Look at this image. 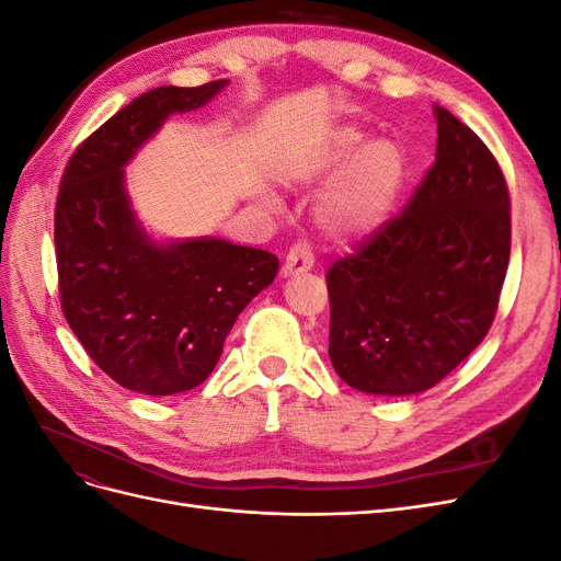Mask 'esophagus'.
<instances>
[{"instance_id":"34e87169","label":"esophagus","mask_w":561,"mask_h":561,"mask_svg":"<svg viewBox=\"0 0 561 561\" xmlns=\"http://www.w3.org/2000/svg\"><path fill=\"white\" fill-rule=\"evenodd\" d=\"M311 268H313V252L307 243L299 241L290 248V252H287L280 274L285 278H290V276H299V274H304V271H311Z\"/></svg>"}]
</instances>
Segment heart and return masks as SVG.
<instances>
[{
    "label": "heart",
    "mask_w": 561,
    "mask_h": 561,
    "mask_svg": "<svg viewBox=\"0 0 561 561\" xmlns=\"http://www.w3.org/2000/svg\"><path fill=\"white\" fill-rule=\"evenodd\" d=\"M295 173L301 178L336 173L320 198L318 219L330 233L348 239L383 222L402 190L407 163L396 142H367L365 133L346 128L309 163L295 165Z\"/></svg>",
    "instance_id": "b5f03b06"
}]
</instances>
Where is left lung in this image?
<instances>
[{"label":"left lung","instance_id":"8db88e82","mask_svg":"<svg viewBox=\"0 0 561 561\" xmlns=\"http://www.w3.org/2000/svg\"><path fill=\"white\" fill-rule=\"evenodd\" d=\"M435 163L407 208L328 271L330 360L371 396L443 381L494 322L511 260V196L494 154L435 105Z\"/></svg>","mask_w":561,"mask_h":561}]
</instances>
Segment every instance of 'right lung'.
<instances>
[{
	"label": "right lung",
	"mask_w": 561,
	"mask_h": 561,
	"mask_svg": "<svg viewBox=\"0 0 561 561\" xmlns=\"http://www.w3.org/2000/svg\"><path fill=\"white\" fill-rule=\"evenodd\" d=\"M227 79L159 87L83 140L56 203L62 313L118 386L175 396L210 377L236 318L274 283L278 257L213 236L159 243L130 208L124 168L171 114L198 110Z\"/></svg>",
	"instance_id": "1"
}]
</instances>
